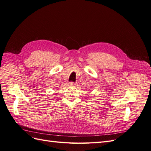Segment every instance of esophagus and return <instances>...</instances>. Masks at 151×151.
Masks as SVG:
<instances>
[{"label":"esophagus","mask_w":151,"mask_h":151,"mask_svg":"<svg viewBox=\"0 0 151 151\" xmlns=\"http://www.w3.org/2000/svg\"><path fill=\"white\" fill-rule=\"evenodd\" d=\"M76 83H74V82H70L69 83V85H70V86H74V85H76Z\"/></svg>","instance_id":"obj_1"}]
</instances>
